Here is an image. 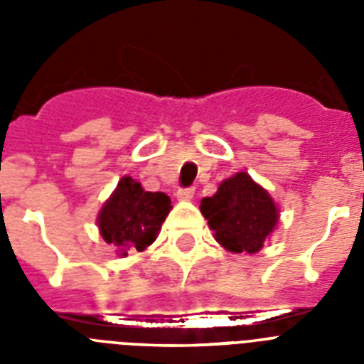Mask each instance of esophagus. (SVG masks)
Returning <instances> with one entry per match:
<instances>
[{
    "label": "esophagus",
    "mask_w": 364,
    "mask_h": 364,
    "mask_svg": "<svg viewBox=\"0 0 364 364\" xmlns=\"http://www.w3.org/2000/svg\"><path fill=\"white\" fill-rule=\"evenodd\" d=\"M193 195H195V189L193 188H182L176 191V198L178 200H191Z\"/></svg>",
    "instance_id": "34e87169"
}]
</instances>
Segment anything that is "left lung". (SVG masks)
Listing matches in <instances>:
<instances>
[{
  "mask_svg": "<svg viewBox=\"0 0 364 364\" xmlns=\"http://www.w3.org/2000/svg\"><path fill=\"white\" fill-rule=\"evenodd\" d=\"M200 211L215 240L231 253H257L279 222V208L262 186L240 171L218 186Z\"/></svg>",
  "mask_w": 364,
  "mask_h": 364,
  "instance_id": "left-lung-1",
  "label": "left lung"
}]
</instances>
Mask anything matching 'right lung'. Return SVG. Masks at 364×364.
Instances as JSON below:
<instances>
[{"mask_svg":"<svg viewBox=\"0 0 364 364\" xmlns=\"http://www.w3.org/2000/svg\"><path fill=\"white\" fill-rule=\"evenodd\" d=\"M171 211L166 193L144 191L140 182L124 176L98 213L100 235L125 257L129 250L144 252L156 240L162 222Z\"/></svg>","mask_w":364,"mask_h":364,"instance_id":"1","label":"right lung"}]
</instances>
